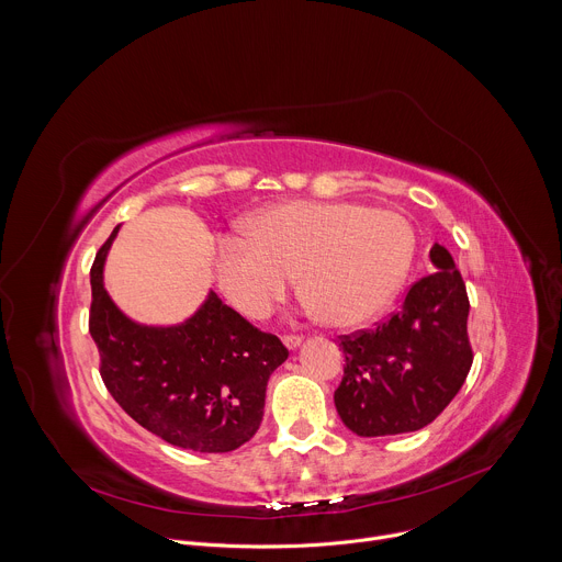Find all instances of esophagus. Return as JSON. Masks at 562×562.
Returning <instances> with one entry per match:
<instances>
[{"label": "esophagus", "instance_id": "obj_1", "mask_svg": "<svg viewBox=\"0 0 562 562\" xmlns=\"http://www.w3.org/2000/svg\"><path fill=\"white\" fill-rule=\"evenodd\" d=\"M282 342H284V347H286V349H291V351H293V349H297V347L302 345V338H300V336H284V338H282Z\"/></svg>", "mask_w": 562, "mask_h": 562}]
</instances>
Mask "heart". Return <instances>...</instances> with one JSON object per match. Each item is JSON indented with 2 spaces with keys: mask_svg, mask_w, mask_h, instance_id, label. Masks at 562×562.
I'll list each match as a JSON object with an SVG mask.
<instances>
[{
  "mask_svg": "<svg viewBox=\"0 0 562 562\" xmlns=\"http://www.w3.org/2000/svg\"><path fill=\"white\" fill-rule=\"evenodd\" d=\"M245 237H222L213 271L224 300L262 317L286 293L293 271L313 311L336 327L369 323L403 286L414 231L393 211L356 202H282L243 224Z\"/></svg>",
  "mask_w": 562,
  "mask_h": 562,
  "instance_id": "obj_1",
  "label": "heart"
}]
</instances>
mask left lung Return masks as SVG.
Segmentation results:
<instances>
[{
  "mask_svg": "<svg viewBox=\"0 0 562 562\" xmlns=\"http://www.w3.org/2000/svg\"><path fill=\"white\" fill-rule=\"evenodd\" d=\"M434 273L373 331L342 336L345 375L336 389L342 423L362 438L409 434L434 423L471 369L469 297L451 254L434 245Z\"/></svg>",
  "mask_w": 562,
  "mask_h": 562,
  "instance_id": "1",
  "label": "left lung"
}]
</instances>
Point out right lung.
Masks as SVG:
<instances>
[{
	"mask_svg": "<svg viewBox=\"0 0 562 562\" xmlns=\"http://www.w3.org/2000/svg\"><path fill=\"white\" fill-rule=\"evenodd\" d=\"M117 231L91 269L89 329L109 393L137 425L169 445L200 453L243 447L260 429L269 375L289 351L213 291L180 325L135 323L104 286Z\"/></svg>",
	"mask_w": 562,
	"mask_h": 562,
	"instance_id": "1",
	"label": "right lung"
}]
</instances>
